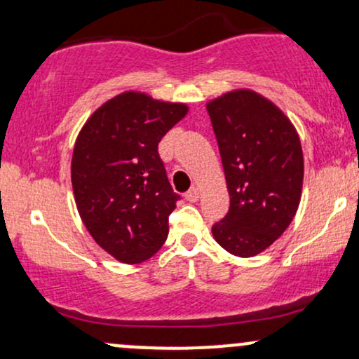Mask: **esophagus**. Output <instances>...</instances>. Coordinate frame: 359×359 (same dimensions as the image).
Here are the masks:
<instances>
[{
	"label": "esophagus",
	"instance_id": "obj_1",
	"mask_svg": "<svg viewBox=\"0 0 359 359\" xmlns=\"http://www.w3.org/2000/svg\"><path fill=\"white\" fill-rule=\"evenodd\" d=\"M185 199H187L189 203H196V201H199V189L192 187L191 191L185 192Z\"/></svg>",
	"mask_w": 359,
	"mask_h": 359
}]
</instances>
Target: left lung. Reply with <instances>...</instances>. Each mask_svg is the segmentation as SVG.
I'll return each mask as SVG.
<instances>
[{"instance_id":"obj_1","label":"left lung","mask_w":359,"mask_h":359,"mask_svg":"<svg viewBox=\"0 0 359 359\" xmlns=\"http://www.w3.org/2000/svg\"><path fill=\"white\" fill-rule=\"evenodd\" d=\"M229 192L212 226L226 251L248 258L282 236L297 212L304 155L294 125L273 102L238 89L208 102Z\"/></svg>"}]
</instances>
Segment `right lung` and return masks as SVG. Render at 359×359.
Masks as SVG:
<instances>
[{"label": "right lung", "instance_id": "obj_1", "mask_svg": "<svg viewBox=\"0 0 359 359\" xmlns=\"http://www.w3.org/2000/svg\"><path fill=\"white\" fill-rule=\"evenodd\" d=\"M185 114L180 102L126 90L94 111L76 140L77 211L94 241L119 262H145L167 240L180 196L168 182L158 143Z\"/></svg>", "mask_w": 359, "mask_h": 359}]
</instances>
